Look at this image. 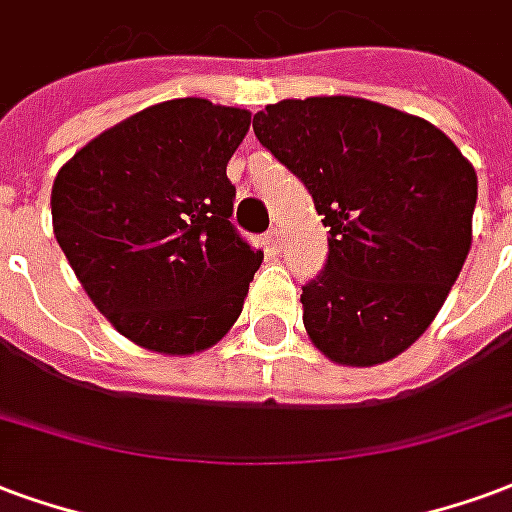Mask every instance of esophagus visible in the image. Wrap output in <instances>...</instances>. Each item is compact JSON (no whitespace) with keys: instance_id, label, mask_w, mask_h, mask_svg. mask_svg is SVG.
<instances>
[{"instance_id":"34e87169","label":"esophagus","mask_w":512,"mask_h":512,"mask_svg":"<svg viewBox=\"0 0 512 512\" xmlns=\"http://www.w3.org/2000/svg\"><path fill=\"white\" fill-rule=\"evenodd\" d=\"M264 242H267V248H270V251L281 253V248H283L281 229H270V231H267V234H264Z\"/></svg>"}]
</instances>
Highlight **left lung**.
<instances>
[{
	"instance_id": "8db88e82",
	"label": "left lung",
	"mask_w": 512,
	"mask_h": 512,
	"mask_svg": "<svg viewBox=\"0 0 512 512\" xmlns=\"http://www.w3.org/2000/svg\"><path fill=\"white\" fill-rule=\"evenodd\" d=\"M253 133L330 229L302 322L333 363L379 365L434 322L472 245L477 174L431 122L333 95L272 103Z\"/></svg>"
}]
</instances>
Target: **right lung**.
Wrapping results in <instances>:
<instances>
[{"mask_svg":"<svg viewBox=\"0 0 512 512\" xmlns=\"http://www.w3.org/2000/svg\"><path fill=\"white\" fill-rule=\"evenodd\" d=\"M251 111L177 98L138 111L59 169V248L108 322L149 352L210 349L242 313L264 253L231 223L226 177Z\"/></svg>","mask_w":512,"mask_h":512,"instance_id":"add662e5","label":"right lung"}]
</instances>
